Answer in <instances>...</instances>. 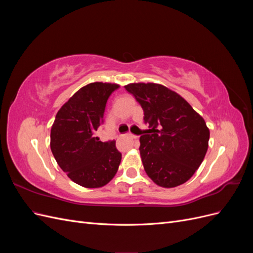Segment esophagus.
Segmentation results:
<instances>
[{
	"instance_id": "1",
	"label": "esophagus",
	"mask_w": 253,
	"mask_h": 253,
	"mask_svg": "<svg viewBox=\"0 0 253 253\" xmlns=\"http://www.w3.org/2000/svg\"><path fill=\"white\" fill-rule=\"evenodd\" d=\"M127 136L129 137V138H132V139H137V138H138V136L133 135V134H127Z\"/></svg>"
}]
</instances>
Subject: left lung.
<instances>
[{"mask_svg": "<svg viewBox=\"0 0 253 253\" xmlns=\"http://www.w3.org/2000/svg\"><path fill=\"white\" fill-rule=\"evenodd\" d=\"M143 110L149 128L140 137L145 173L156 185L174 188L200 168L208 150L210 132L204 118L177 93L156 83L125 86Z\"/></svg>", "mask_w": 253, "mask_h": 253, "instance_id": "1", "label": "left lung"}]
</instances>
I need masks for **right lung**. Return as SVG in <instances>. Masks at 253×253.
<instances>
[{"instance_id": "add662e5", "label": "right lung", "mask_w": 253, "mask_h": 253, "mask_svg": "<svg viewBox=\"0 0 253 253\" xmlns=\"http://www.w3.org/2000/svg\"><path fill=\"white\" fill-rule=\"evenodd\" d=\"M118 84L94 82L81 87L56 115L50 149L59 167L74 182L100 188L117 173L121 153L115 140L102 142L96 131L103 124L106 101Z\"/></svg>"}]
</instances>
